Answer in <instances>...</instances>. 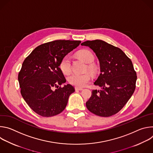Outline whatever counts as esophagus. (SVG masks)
Here are the masks:
<instances>
[{
  "mask_svg": "<svg viewBox=\"0 0 153 153\" xmlns=\"http://www.w3.org/2000/svg\"><path fill=\"white\" fill-rule=\"evenodd\" d=\"M83 89L82 88H79V87H75V90L76 91H82Z\"/></svg>",
  "mask_w": 153,
  "mask_h": 153,
  "instance_id": "obj_1",
  "label": "esophagus"
}]
</instances>
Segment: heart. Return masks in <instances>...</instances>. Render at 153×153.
Masks as SVG:
<instances>
[{
    "label": "heart",
    "mask_w": 153,
    "mask_h": 153,
    "mask_svg": "<svg viewBox=\"0 0 153 153\" xmlns=\"http://www.w3.org/2000/svg\"><path fill=\"white\" fill-rule=\"evenodd\" d=\"M78 56L86 63H91L94 60V57L92 53L88 50H83L79 52ZM59 67L63 74H68L71 71V60L68 56H65L60 63ZM88 68L91 70H94V67L90 65ZM68 82L79 88L83 87L89 83L91 80V76L89 74H77L72 73L67 78Z\"/></svg>",
    "instance_id": "obj_1"
}]
</instances>
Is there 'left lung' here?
Here are the masks:
<instances>
[{"label": "left lung", "instance_id": "1", "mask_svg": "<svg viewBox=\"0 0 153 153\" xmlns=\"http://www.w3.org/2000/svg\"><path fill=\"white\" fill-rule=\"evenodd\" d=\"M81 45L93 50L100 68L94 84L101 90L92 91L86 108L97 116H111L122 110L134 92L137 75L133 63L122 50L105 41L87 40Z\"/></svg>", "mask_w": 153, "mask_h": 153}]
</instances>
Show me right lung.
I'll return each instance as SVG.
<instances>
[{"label":"right lung","instance_id":"add662e5","mask_svg":"<svg viewBox=\"0 0 153 153\" xmlns=\"http://www.w3.org/2000/svg\"><path fill=\"white\" fill-rule=\"evenodd\" d=\"M80 40H57L36 47L26 57L19 73L20 93L32 110L43 117L62 112L74 87L67 84L59 68L62 59L79 45Z\"/></svg>","mask_w":153,"mask_h":153}]
</instances>
